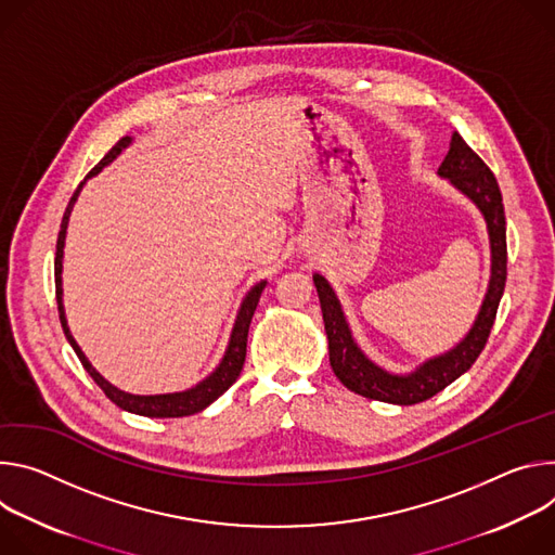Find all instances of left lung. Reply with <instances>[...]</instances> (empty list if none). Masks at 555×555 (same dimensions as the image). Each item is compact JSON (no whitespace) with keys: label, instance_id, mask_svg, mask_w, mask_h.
<instances>
[{"label":"left lung","instance_id":"left-lung-1","mask_svg":"<svg viewBox=\"0 0 555 555\" xmlns=\"http://www.w3.org/2000/svg\"><path fill=\"white\" fill-rule=\"evenodd\" d=\"M437 173L476 205L487 224L491 251L487 293L472 328L456 346L437 357L425 359L410 373H390L386 367L377 365L354 341L341 309V301L331 282L320 273L313 275L322 304L333 373L348 390L365 399L386 401L395 405H414L435 397L469 371L472 363L485 348L489 331L496 320L507 280V229L499 182L494 173L489 171V167L478 158V154L472 152V147L461 139L459 132L452 134L450 152Z\"/></svg>","mask_w":555,"mask_h":555}]
</instances>
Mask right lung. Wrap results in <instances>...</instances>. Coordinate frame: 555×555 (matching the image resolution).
Wrapping results in <instances>:
<instances>
[{
    "instance_id": "add662e5",
    "label": "right lung",
    "mask_w": 555,
    "mask_h": 555,
    "mask_svg": "<svg viewBox=\"0 0 555 555\" xmlns=\"http://www.w3.org/2000/svg\"><path fill=\"white\" fill-rule=\"evenodd\" d=\"M132 145V137H122L103 158L101 163L90 171L88 178L96 176L103 167H107L112 160H116L120 156L122 150H128ZM86 178V180H88ZM86 180L79 184L77 192L73 194L70 203H68V209L64 214V220H61V231H59V237H56V258H54V286H56V304H59V320H61V326H64V333H66V339L70 341L73 350L77 352L81 365L86 367V373L94 379V384L105 392V397L116 403L120 410L126 412H132V414H141V416H150V418H176V416H190V414H196L205 408H209L220 395H224L233 384L235 379L240 377V371L244 365V357H246V335H249V324H251V318L256 313V306L260 301V295L267 286V280H260L256 282L249 291H246L240 309H237V315H235V322H233V328H231V335H229V344H227V350L220 359V363L214 367V373H209L203 382H198L196 386L182 390V392H165V395H132V392H126L120 390L116 386H112L96 367L88 361V357L83 354L81 346L77 344V339L73 337L70 333V326H68V320H66V309H64V284H61V271H64V246H66V233H68V222H70V214L75 209V203L83 190Z\"/></svg>"
}]
</instances>
